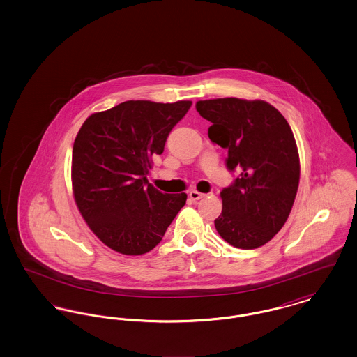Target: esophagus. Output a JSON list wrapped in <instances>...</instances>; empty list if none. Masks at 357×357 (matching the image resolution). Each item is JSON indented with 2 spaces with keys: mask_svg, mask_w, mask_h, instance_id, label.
<instances>
[{
  "mask_svg": "<svg viewBox=\"0 0 357 357\" xmlns=\"http://www.w3.org/2000/svg\"><path fill=\"white\" fill-rule=\"evenodd\" d=\"M190 198L192 199V201H198V199H201V198H204V194L202 192H198V191H195V190H192V191H190Z\"/></svg>",
  "mask_w": 357,
  "mask_h": 357,
  "instance_id": "esophagus-1",
  "label": "esophagus"
}]
</instances>
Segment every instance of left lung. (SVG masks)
I'll list each match as a JSON object with an SVG mask.
<instances>
[{"instance_id":"1","label":"left lung","mask_w":357,"mask_h":357,"mask_svg":"<svg viewBox=\"0 0 357 357\" xmlns=\"http://www.w3.org/2000/svg\"><path fill=\"white\" fill-rule=\"evenodd\" d=\"M195 107L211 121L210 140L227 150V170L239 171L221 191L215 229L234 248H259L281 230L297 194L300 160L291 128L273 105L261 100L226 98Z\"/></svg>"}]
</instances>
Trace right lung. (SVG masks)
I'll use <instances>...</instances> for the list:
<instances>
[{"mask_svg":"<svg viewBox=\"0 0 357 357\" xmlns=\"http://www.w3.org/2000/svg\"><path fill=\"white\" fill-rule=\"evenodd\" d=\"M191 102L130 100L91 115L73 143L72 183L77 207L102 243L144 255L162 241L187 195L163 194L147 175Z\"/></svg>","mask_w":357,"mask_h":357,"instance_id":"obj_1","label":"right lung"}]
</instances>
